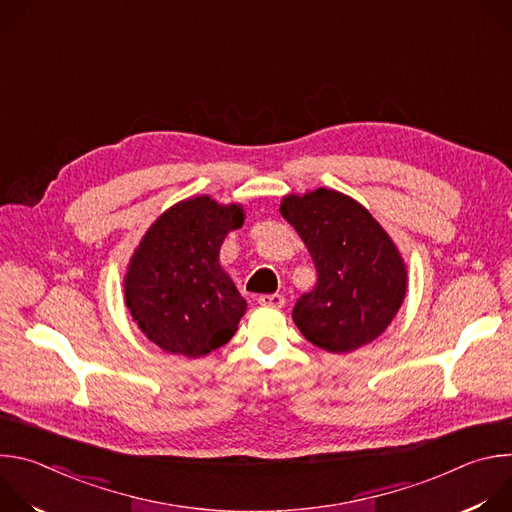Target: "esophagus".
<instances>
[{
  "mask_svg": "<svg viewBox=\"0 0 512 512\" xmlns=\"http://www.w3.org/2000/svg\"><path fill=\"white\" fill-rule=\"evenodd\" d=\"M259 306H265V308H283L285 304V298L281 294H263L257 298Z\"/></svg>",
  "mask_w": 512,
  "mask_h": 512,
  "instance_id": "obj_1",
  "label": "esophagus"
}]
</instances>
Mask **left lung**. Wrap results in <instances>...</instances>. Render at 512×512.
Here are the masks:
<instances>
[{
	"label": "left lung",
	"mask_w": 512,
	"mask_h": 512,
	"mask_svg": "<svg viewBox=\"0 0 512 512\" xmlns=\"http://www.w3.org/2000/svg\"><path fill=\"white\" fill-rule=\"evenodd\" d=\"M279 210L318 271L314 289L291 312L306 340L328 352H352L379 338L407 289L405 263L385 229L362 204L328 188L289 194Z\"/></svg>",
	"instance_id": "8db88e82"
}]
</instances>
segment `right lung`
Returning a JSON list of instances; mask_svg holds the SVG:
<instances>
[{
    "instance_id": "add662e5",
    "label": "right lung",
    "mask_w": 512,
    "mask_h": 512,
    "mask_svg": "<svg viewBox=\"0 0 512 512\" xmlns=\"http://www.w3.org/2000/svg\"><path fill=\"white\" fill-rule=\"evenodd\" d=\"M243 221V206L194 196L166 210L143 235L127 267L125 306L162 350L198 358L237 332L247 302L218 263V251Z\"/></svg>"
}]
</instances>
